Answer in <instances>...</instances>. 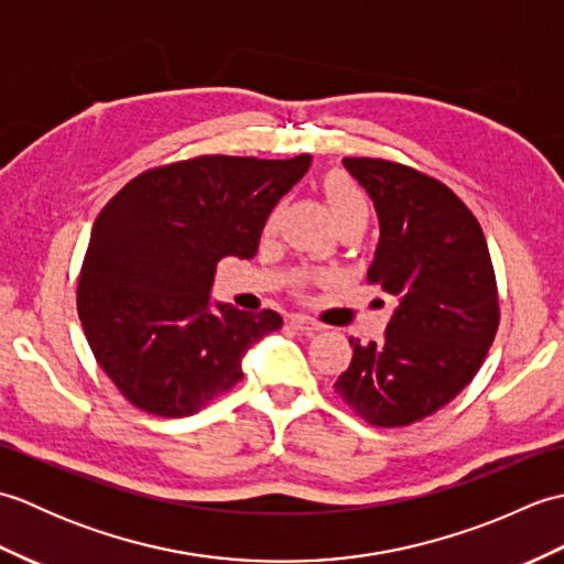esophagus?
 Masks as SVG:
<instances>
[{
	"label": "esophagus",
	"mask_w": 564,
	"mask_h": 564,
	"mask_svg": "<svg viewBox=\"0 0 564 564\" xmlns=\"http://www.w3.org/2000/svg\"><path fill=\"white\" fill-rule=\"evenodd\" d=\"M291 325H293L297 332L307 334V337H313V334L322 332V325H317V322L307 319V317H293V319H291Z\"/></svg>",
	"instance_id": "1"
}]
</instances>
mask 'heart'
<instances>
[{"mask_svg":"<svg viewBox=\"0 0 564 564\" xmlns=\"http://www.w3.org/2000/svg\"><path fill=\"white\" fill-rule=\"evenodd\" d=\"M322 191H325V198L329 203V210L334 215L337 225L349 223V220H364L368 223V198L364 188L358 186L349 174L344 172H332L322 182ZM273 227V218L267 223V230Z\"/></svg>","mask_w":564,"mask_h":564,"instance_id":"1","label":"heart"}]
</instances>
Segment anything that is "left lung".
<instances>
[{"mask_svg":"<svg viewBox=\"0 0 564 564\" xmlns=\"http://www.w3.org/2000/svg\"><path fill=\"white\" fill-rule=\"evenodd\" d=\"M376 203L380 245L368 283L398 301L386 339H351L337 398L370 426L436 414L480 370L499 329L497 275L487 239L453 191L400 162L344 158Z\"/></svg>","mask_w":564,"mask_h":564,"instance_id":"obj_1","label":"left lung"}]
</instances>
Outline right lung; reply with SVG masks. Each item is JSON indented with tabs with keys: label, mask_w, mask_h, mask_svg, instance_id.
<instances>
[{
	"label": "right lung",
	"mask_w": 564,
	"mask_h": 564,
	"mask_svg": "<svg viewBox=\"0 0 564 564\" xmlns=\"http://www.w3.org/2000/svg\"><path fill=\"white\" fill-rule=\"evenodd\" d=\"M313 158L200 154L138 174L94 223L77 283L91 354L138 410L191 416L242 380V356L283 319L210 305L223 257L251 259L269 213Z\"/></svg>",
	"instance_id": "right-lung-1"
}]
</instances>
